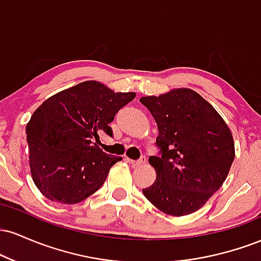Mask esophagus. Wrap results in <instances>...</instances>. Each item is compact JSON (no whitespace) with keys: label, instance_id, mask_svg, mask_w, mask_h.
<instances>
[{"label":"esophagus","instance_id":"esophagus-1","mask_svg":"<svg viewBox=\"0 0 261 261\" xmlns=\"http://www.w3.org/2000/svg\"><path fill=\"white\" fill-rule=\"evenodd\" d=\"M127 161L130 162L133 166H141V164L146 163V157H145V155H142V157H141L140 160H137V161H134V160H130V158H127Z\"/></svg>","mask_w":261,"mask_h":261}]
</instances>
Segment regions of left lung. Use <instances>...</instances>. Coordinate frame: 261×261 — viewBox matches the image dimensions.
<instances>
[{
    "instance_id": "8db88e82",
    "label": "left lung",
    "mask_w": 261,
    "mask_h": 261,
    "mask_svg": "<svg viewBox=\"0 0 261 261\" xmlns=\"http://www.w3.org/2000/svg\"><path fill=\"white\" fill-rule=\"evenodd\" d=\"M157 122L160 157L148 158L157 178L143 195L162 212L197 211L222 187L234 161L229 127L214 107L189 88L140 99Z\"/></svg>"
}]
</instances>
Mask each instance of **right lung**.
<instances>
[{
    "mask_svg": "<svg viewBox=\"0 0 261 261\" xmlns=\"http://www.w3.org/2000/svg\"><path fill=\"white\" fill-rule=\"evenodd\" d=\"M136 93H115L86 81L47 98L33 113L25 133L32 178L45 197L60 203L83 201L106 181L118 155L107 154L99 134ZM96 142H94V140Z\"/></svg>",
    "mask_w": 261,
    "mask_h": 261,
    "instance_id": "right-lung-1",
    "label": "right lung"
}]
</instances>
